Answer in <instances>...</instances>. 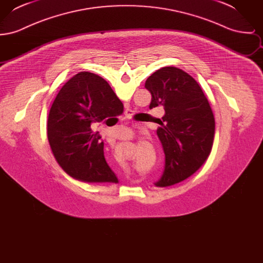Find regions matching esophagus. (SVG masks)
I'll list each match as a JSON object with an SVG mask.
<instances>
[{
	"label": "esophagus",
	"instance_id": "obj_1",
	"mask_svg": "<svg viewBox=\"0 0 263 263\" xmlns=\"http://www.w3.org/2000/svg\"><path fill=\"white\" fill-rule=\"evenodd\" d=\"M131 112H132L131 110H126L125 115L127 118H130V117H131Z\"/></svg>",
	"mask_w": 263,
	"mask_h": 263
}]
</instances>
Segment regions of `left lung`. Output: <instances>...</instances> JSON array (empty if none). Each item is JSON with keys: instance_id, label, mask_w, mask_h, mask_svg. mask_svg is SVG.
<instances>
[{"instance_id": "1", "label": "left lung", "mask_w": 263, "mask_h": 263, "mask_svg": "<svg viewBox=\"0 0 263 263\" xmlns=\"http://www.w3.org/2000/svg\"><path fill=\"white\" fill-rule=\"evenodd\" d=\"M150 108L163 105L164 115L157 134L163 145L165 164L157 186H171L200 168L210 155L215 119L198 83L186 72L163 67L147 79Z\"/></svg>"}]
</instances>
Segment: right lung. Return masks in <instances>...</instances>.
I'll return each mask as SVG.
<instances>
[{
  "mask_svg": "<svg viewBox=\"0 0 263 263\" xmlns=\"http://www.w3.org/2000/svg\"><path fill=\"white\" fill-rule=\"evenodd\" d=\"M116 101L120 100L108 83L89 72L74 76L58 92L48 115L47 136L57 163L70 176L86 182H118L105 161L99 132L91 130L93 123L109 118Z\"/></svg>",
  "mask_w": 263,
  "mask_h": 263,
  "instance_id": "obj_1",
  "label": "right lung"
}]
</instances>
